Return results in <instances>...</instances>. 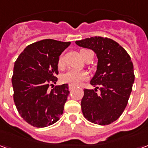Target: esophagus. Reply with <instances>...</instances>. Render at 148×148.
<instances>
[{
  "label": "esophagus",
  "mask_w": 148,
  "mask_h": 148,
  "mask_svg": "<svg viewBox=\"0 0 148 148\" xmlns=\"http://www.w3.org/2000/svg\"><path fill=\"white\" fill-rule=\"evenodd\" d=\"M74 89V86H69V90H73Z\"/></svg>",
  "instance_id": "esophagus-1"
}]
</instances>
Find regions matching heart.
Instances as JSON below:
<instances>
[{
    "label": "heart",
    "instance_id": "heart-1",
    "mask_svg": "<svg viewBox=\"0 0 148 148\" xmlns=\"http://www.w3.org/2000/svg\"><path fill=\"white\" fill-rule=\"evenodd\" d=\"M86 50H82L80 51L81 55ZM58 66L60 68L64 67V57L62 55H60V57L58 58ZM87 77H88V74L84 71L71 70L62 76V82L68 84L70 86H79L83 81L86 80Z\"/></svg>",
    "mask_w": 148,
    "mask_h": 148
}]
</instances>
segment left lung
Segmentation results:
<instances>
[{
  "mask_svg": "<svg viewBox=\"0 0 148 148\" xmlns=\"http://www.w3.org/2000/svg\"><path fill=\"white\" fill-rule=\"evenodd\" d=\"M75 43L93 51L97 57V71L90 81L96 88L84 90L82 113L93 124H111L124 112L132 90L135 75L131 57L118 42L106 37H90Z\"/></svg>",
  "mask_w": 148,
  "mask_h": 148,
  "instance_id": "left-lung-1",
  "label": "left lung"
}]
</instances>
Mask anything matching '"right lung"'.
Wrapping results in <instances>:
<instances>
[{"mask_svg":"<svg viewBox=\"0 0 148 148\" xmlns=\"http://www.w3.org/2000/svg\"><path fill=\"white\" fill-rule=\"evenodd\" d=\"M71 42L43 39L24 49L15 62L12 83L13 99L21 117L34 127L55 124L63 113L70 93L67 84L53 86L58 58Z\"/></svg>","mask_w":148,"mask_h":148,"instance_id":"right-lung-1","label":"right lung"}]
</instances>
